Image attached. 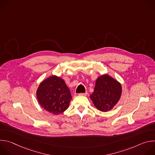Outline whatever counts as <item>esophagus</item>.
Segmentation results:
<instances>
[{"mask_svg": "<svg viewBox=\"0 0 155 155\" xmlns=\"http://www.w3.org/2000/svg\"><path fill=\"white\" fill-rule=\"evenodd\" d=\"M87 95V93H79L78 94V96H86Z\"/></svg>", "mask_w": 155, "mask_h": 155, "instance_id": "esophagus-1", "label": "esophagus"}]
</instances>
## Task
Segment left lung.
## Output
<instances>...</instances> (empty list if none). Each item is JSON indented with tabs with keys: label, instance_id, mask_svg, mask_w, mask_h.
I'll list each match as a JSON object with an SVG mask.
<instances>
[{
	"label": "left lung",
	"instance_id": "obj_1",
	"mask_svg": "<svg viewBox=\"0 0 155 155\" xmlns=\"http://www.w3.org/2000/svg\"><path fill=\"white\" fill-rule=\"evenodd\" d=\"M121 92V84L109 75H104L97 79L90 98L100 111L107 112L117 104Z\"/></svg>",
	"mask_w": 155,
	"mask_h": 155
}]
</instances>
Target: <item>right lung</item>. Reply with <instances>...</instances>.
Instances as JSON below:
<instances>
[{"instance_id": "right-lung-1", "label": "right lung", "mask_w": 155, "mask_h": 155, "mask_svg": "<svg viewBox=\"0 0 155 155\" xmlns=\"http://www.w3.org/2000/svg\"><path fill=\"white\" fill-rule=\"evenodd\" d=\"M37 97L40 105L54 115L67 110L72 99L71 91L64 80L57 76H51L40 83Z\"/></svg>"}]
</instances>
